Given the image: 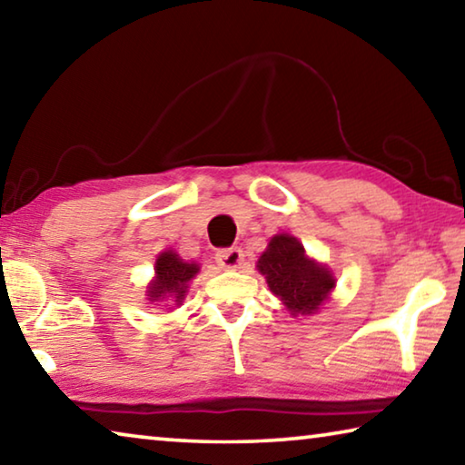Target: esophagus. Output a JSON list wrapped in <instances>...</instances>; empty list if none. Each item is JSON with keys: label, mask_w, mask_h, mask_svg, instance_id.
<instances>
[{"label": "esophagus", "mask_w": 465, "mask_h": 465, "mask_svg": "<svg viewBox=\"0 0 465 465\" xmlns=\"http://www.w3.org/2000/svg\"><path fill=\"white\" fill-rule=\"evenodd\" d=\"M215 261H217L219 266H222V269L235 271V269H240V266L243 264V250L242 248L219 250L217 254H215Z\"/></svg>", "instance_id": "esophagus-1"}]
</instances>
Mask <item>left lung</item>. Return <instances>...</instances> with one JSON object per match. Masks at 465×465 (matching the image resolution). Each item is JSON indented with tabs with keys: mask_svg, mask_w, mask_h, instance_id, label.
Here are the masks:
<instances>
[{
	"mask_svg": "<svg viewBox=\"0 0 465 465\" xmlns=\"http://www.w3.org/2000/svg\"><path fill=\"white\" fill-rule=\"evenodd\" d=\"M258 271L291 316H312L336 287L324 264L305 254L302 243L289 233H279L269 242V248L258 258Z\"/></svg>",
	"mask_w": 465,
	"mask_h": 465,
	"instance_id": "left-lung-1",
	"label": "left lung"
}]
</instances>
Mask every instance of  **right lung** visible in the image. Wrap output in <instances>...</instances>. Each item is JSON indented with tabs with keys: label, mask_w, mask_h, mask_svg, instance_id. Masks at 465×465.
<instances>
[{
	"label": "right lung",
	"mask_w": 465,
	"mask_h": 465,
	"mask_svg": "<svg viewBox=\"0 0 465 465\" xmlns=\"http://www.w3.org/2000/svg\"><path fill=\"white\" fill-rule=\"evenodd\" d=\"M199 272V264L184 262L176 252H162L155 261V277L147 287L149 302H166L172 299L176 305H183L188 291V282Z\"/></svg>",
	"instance_id": "right-lung-1"
}]
</instances>
